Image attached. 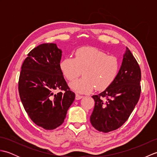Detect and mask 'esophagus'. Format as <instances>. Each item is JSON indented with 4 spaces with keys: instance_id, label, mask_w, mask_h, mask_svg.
<instances>
[{
    "instance_id": "obj_1",
    "label": "esophagus",
    "mask_w": 157,
    "mask_h": 157,
    "mask_svg": "<svg viewBox=\"0 0 157 157\" xmlns=\"http://www.w3.org/2000/svg\"><path fill=\"white\" fill-rule=\"evenodd\" d=\"M83 97H84V96H83L82 95L78 94H75V99H76V100H79V99L82 98Z\"/></svg>"
}]
</instances>
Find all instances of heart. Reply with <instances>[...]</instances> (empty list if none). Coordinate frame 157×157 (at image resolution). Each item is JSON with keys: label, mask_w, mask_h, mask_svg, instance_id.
<instances>
[{"label": "heart", "mask_w": 157, "mask_h": 157, "mask_svg": "<svg viewBox=\"0 0 157 157\" xmlns=\"http://www.w3.org/2000/svg\"><path fill=\"white\" fill-rule=\"evenodd\" d=\"M60 69L69 81L80 75L82 78L70 83L73 91L86 93L92 91L104 90L114 81L119 71L120 61L115 56L94 47H82L74 53V58L67 56L59 63Z\"/></svg>", "instance_id": "obj_1"}]
</instances>
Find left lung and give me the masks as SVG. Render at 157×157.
<instances>
[{
	"label": "left lung",
	"mask_w": 157,
	"mask_h": 157,
	"mask_svg": "<svg viewBox=\"0 0 157 157\" xmlns=\"http://www.w3.org/2000/svg\"><path fill=\"white\" fill-rule=\"evenodd\" d=\"M140 80V66L126 47L114 82L99 94L92 96L95 105L90 116L92 125L105 133L120 128L128 120L139 101Z\"/></svg>",
	"instance_id": "left-lung-1"
}]
</instances>
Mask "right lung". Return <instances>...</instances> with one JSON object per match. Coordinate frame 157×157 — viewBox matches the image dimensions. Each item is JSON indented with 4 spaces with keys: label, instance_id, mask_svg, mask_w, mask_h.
Masks as SVG:
<instances>
[{
    "label": "right lung",
    "instance_id": "1",
    "mask_svg": "<svg viewBox=\"0 0 157 157\" xmlns=\"http://www.w3.org/2000/svg\"><path fill=\"white\" fill-rule=\"evenodd\" d=\"M62 51L56 44L38 46L23 63L19 93L26 113L33 122L45 129H54L64 122L75 99L59 67ZM56 89L63 92L55 94Z\"/></svg>",
    "mask_w": 157,
    "mask_h": 157
}]
</instances>
